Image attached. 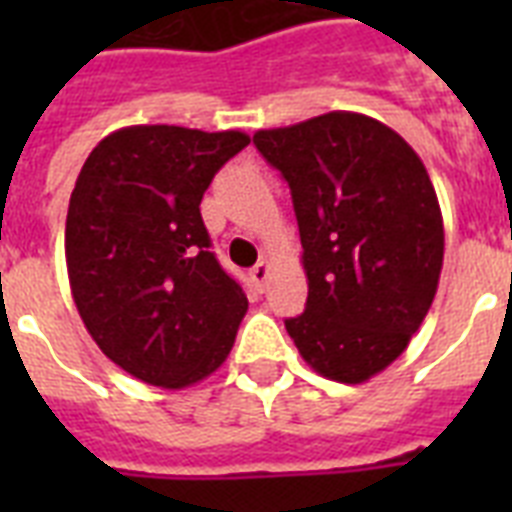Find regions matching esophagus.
Listing matches in <instances>:
<instances>
[{"mask_svg": "<svg viewBox=\"0 0 512 512\" xmlns=\"http://www.w3.org/2000/svg\"><path fill=\"white\" fill-rule=\"evenodd\" d=\"M249 276H252V281H255V287L260 289V292H263L265 289V281H268V276H271V265L265 263H257L255 268H252V271H249Z\"/></svg>", "mask_w": 512, "mask_h": 512, "instance_id": "1", "label": "esophagus"}]
</instances>
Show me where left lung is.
Returning <instances> with one entry per match:
<instances>
[{"mask_svg": "<svg viewBox=\"0 0 512 512\" xmlns=\"http://www.w3.org/2000/svg\"><path fill=\"white\" fill-rule=\"evenodd\" d=\"M289 183L308 303L287 332L313 372L366 382L406 350L436 297L444 217L425 164L372 116L329 111L255 132Z\"/></svg>", "mask_w": 512, "mask_h": 512, "instance_id": "8db88e82", "label": "left lung"}]
</instances>
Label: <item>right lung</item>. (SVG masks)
Masks as SVG:
<instances>
[{
	"label": "right lung",
	"mask_w": 512,
	"mask_h": 512,
	"mask_svg": "<svg viewBox=\"0 0 512 512\" xmlns=\"http://www.w3.org/2000/svg\"><path fill=\"white\" fill-rule=\"evenodd\" d=\"M249 146L239 130L135 124L92 148L66 217L68 284L116 366L188 388L223 364L247 295L220 268L201 220L215 172Z\"/></svg>",
	"instance_id": "obj_1"
}]
</instances>
